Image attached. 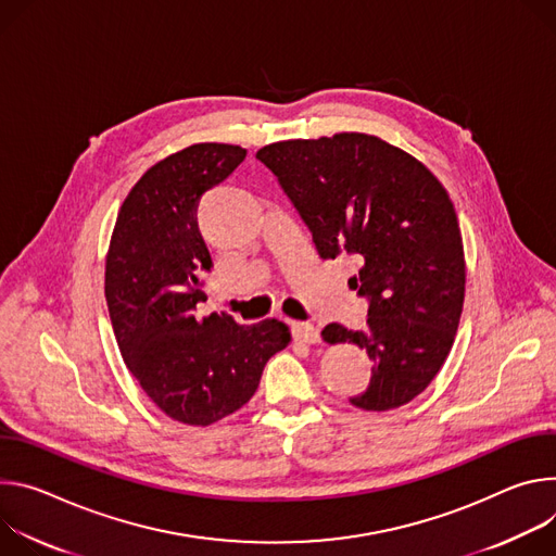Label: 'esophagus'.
<instances>
[{
    "instance_id": "obj_1",
    "label": "esophagus",
    "mask_w": 556,
    "mask_h": 556,
    "mask_svg": "<svg viewBox=\"0 0 556 556\" xmlns=\"http://www.w3.org/2000/svg\"><path fill=\"white\" fill-rule=\"evenodd\" d=\"M291 336L295 342L304 344H318L320 342V329L312 323H291Z\"/></svg>"
}]
</instances>
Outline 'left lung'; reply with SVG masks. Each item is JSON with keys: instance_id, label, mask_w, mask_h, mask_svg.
<instances>
[{"instance_id": "1", "label": "left lung", "mask_w": 556, "mask_h": 556, "mask_svg": "<svg viewBox=\"0 0 556 556\" xmlns=\"http://www.w3.org/2000/svg\"><path fill=\"white\" fill-rule=\"evenodd\" d=\"M256 156L309 225L318 254L362 265L351 280L368 298L366 329H323L325 342H353L374 359L371 382L349 402L374 413L408 404L444 366L464 306V242L444 185L408 152L362 132L278 141Z\"/></svg>"}]
</instances>
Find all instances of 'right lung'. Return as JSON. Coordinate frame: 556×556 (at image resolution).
<instances>
[{
  "mask_svg": "<svg viewBox=\"0 0 556 556\" xmlns=\"http://www.w3.org/2000/svg\"><path fill=\"white\" fill-rule=\"evenodd\" d=\"M247 156L229 143H197L154 163L123 201L105 256V302L123 362L172 419L212 426L250 402L267 359L291 336L280 320L238 325L199 318L201 274L212 256L201 236V197Z\"/></svg>",
  "mask_w": 556,
  "mask_h": 556,
  "instance_id": "obj_1",
  "label": "right lung"
}]
</instances>
